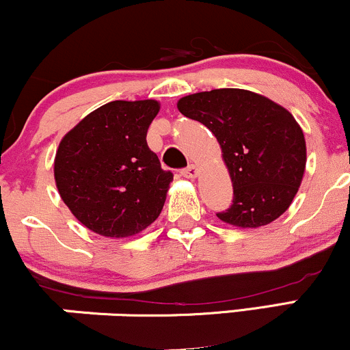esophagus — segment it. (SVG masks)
<instances>
[{
  "instance_id": "34e87169",
  "label": "esophagus",
  "mask_w": 350,
  "mask_h": 350,
  "mask_svg": "<svg viewBox=\"0 0 350 350\" xmlns=\"http://www.w3.org/2000/svg\"><path fill=\"white\" fill-rule=\"evenodd\" d=\"M180 174H183L184 178H189V179L196 178V176H198V166H194V164H189L187 167H184V170L180 171Z\"/></svg>"
}]
</instances>
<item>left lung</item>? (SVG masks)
<instances>
[{
    "instance_id": "1",
    "label": "left lung",
    "mask_w": 350,
    "mask_h": 350,
    "mask_svg": "<svg viewBox=\"0 0 350 350\" xmlns=\"http://www.w3.org/2000/svg\"><path fill=\"white\" fill-rule=\"evenodd\" d=\"M178 108L206 124L222 148L234 200L217 214L220 220L256 228L286 212L306 167L303 130L286 108L242 88L187 95Z\"/></svg>"
}]
</instances>
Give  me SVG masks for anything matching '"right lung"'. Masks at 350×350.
<instances>
[{
  "mask_svg": "<svg viewBox=\"0 0 350 350\" xmlns=\"http://www.w3.org/2000/svg\"><path fill=\"white\" fill-rule=\"evenodd\" d=\"M156 100L105 103L62 138L55 186L80 224L111 239L131 237L161 214L172 172L161 170L146 133Z\"/></svg>",
  "mask_w": 350,
  "mask_h": 350,
  "instance_id": "right-lung-1",
  "label": "right lung"
}]
</instances>
